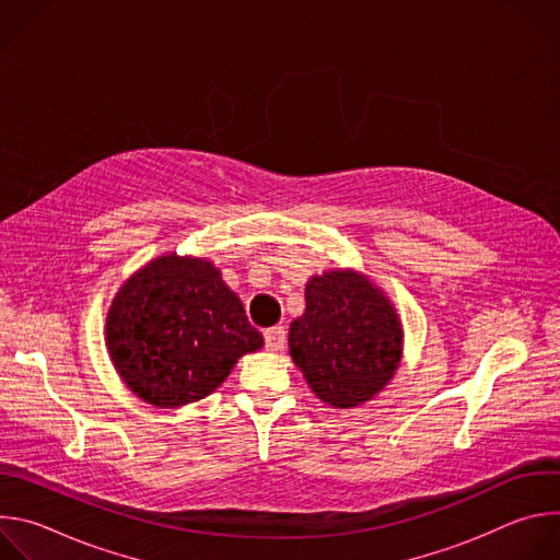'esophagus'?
Returning a JSON list of instances; mask_svg holds the SVG:
<instances>
[{"label":"esophagus","instance_id":"34e87169","mask_svg":"<svg viewBox=\"0 0 560 560\" xmlns=\"http://www.w3.org/2000/svg\"><path fill=\"white\" fill-rule=\"evenodd\" d=\"M264 339H266V348H268L270 352H279V350L285 348V330H283L281 326L268 328V330L264 332Z\"/></svg>","mask_w":560,"mask_h":560}]
</instances>
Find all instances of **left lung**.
I'll return each mask as SVG.
<instances>
[{"label": "left lung", "mask_w": 560, "mask_h": 560, "mask_svg": "<svg viewBox=\"0 0 560 560\" xmlns=\"http://www.w3.org/2000/svg\"><path fill=\"white\" fill-rule=\"evenodd\" d=\"M401 324L365 277L332 270L312 277L305 312L290 326V354L312 392L354 408L387 385L401 361Z\"/></svg>", "instance_id": "obj_1"}]
</instances>
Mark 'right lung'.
<instances>
[{
    "instance_id": "obj_1",
    "label": "right lung",
    "mask_w": 560,
    "mask_h": 560,
    "mask_svg": "<svg viewBox=\"0 0 560 560\" xmlns=\"http://www.w3.org/2000/svg\"><path fill=\"white\" fill-rule=\"evenodd\" d=\"M106 343L139 398L175 408L219 387L264 337L210 261L166 255L124 283L106 318Z\"/></svg>"
}]
</instances>
